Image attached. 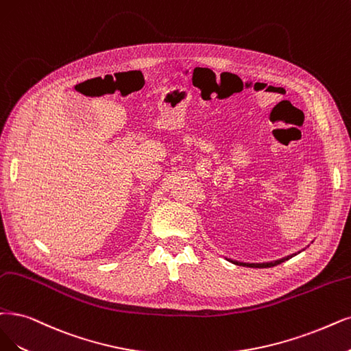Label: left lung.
Returning <instances> with one entry per match:
<instances>
[{"mask_svg":"<svg viewBox=\"0 0 351 351\" xmlns=\"http://www.w3.org/2000/svg\"><path fill=\"white\" fill-rule=\"evenodd\" d=\"M289 257L292 256H288V257H283L280 258V261H276V262H269V263H240V265H244V266H249V267H271V266H276L285 261H288Z\"/></svg>","mask_w":351,"mask_h":351,"instance_id":"left-lung-1","label":"left lung"}]
</instances>
